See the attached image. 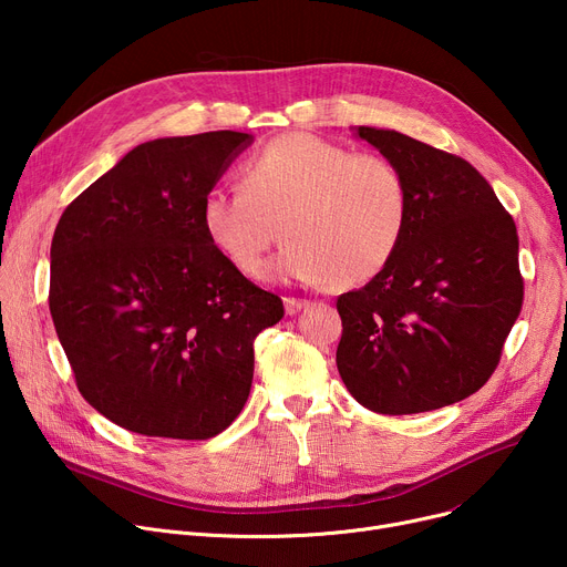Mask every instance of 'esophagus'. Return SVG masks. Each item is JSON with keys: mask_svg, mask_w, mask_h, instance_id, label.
Here are the masks:
<instances>
[{"mask_svg": "<svg viewBox=\"0 0 567 567\" xmlns=\"http://www.w3.org/2000/svg\"><path fill=\"white\" fill-rule=\"evenodd\" d=\"M306 308H310V301H308V299H296V296H287V299H285V310H287V315H296V312H301V310H306Z\"/></svg>", "mask_w": 567, "mask_h": 567, "instance_id": "34e87169", "label": "esophagus"}]
</instances>
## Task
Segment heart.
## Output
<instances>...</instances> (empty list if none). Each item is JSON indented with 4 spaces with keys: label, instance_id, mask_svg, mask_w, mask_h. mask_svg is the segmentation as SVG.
I'll return each instance as SVG.
<instances>
[{
    "label": "heart",
    "instance_id": "b5f03b06",
    "mask_svg": "<svg viewBox=\"0 0 567 567\" xmlns=\"http://www.w3.org/2000/svg\"><path fill=\"white\" fill-rule=\"evenodd\" d=\"M411 216L404 172L312 133H285L241 167V188H212L199 223L214 250L257 278L278 225L287 238L271 274L355 287L395 257Z\"/></svg>",
    "mask_w": 567,
    "mask_h": 567
}]
</instances>
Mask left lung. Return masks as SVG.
Listing matches in <instances>:
<instances>
[{"label":"left lung","instance_id":"1","mask_svg":"<svg viewBox=\"0 0 567 567\" xmlns=\"http://www.w3.org/2000/svg\"><path fill=\"white\" fill-rule=\"evenodd\" d=\"M406 176L402 244L365 287L338 296V370L365 409L404 415L481 391L524 303L519 236L485 176L464 158L359 126Z\"/></svg>","mask_w":567,"mask_h":567}]
</instances>
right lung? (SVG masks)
I'll list each match as a JSON object with an SVG mask.
<instances>
[{
  "mask_svg": "<svg viewBox=\"0 0 567 567\" xmlns=\"http://www.w3.org/2000/svg\"><path fill=\"white\" fill-rule=\"evenodd\" d=\"M250 142L236 131L144 142L56 223V338L82 398L128 432L227 430L250 395L255 338L285 317L280 296L236 271L199 223L202 197Z\"/></svg>",
  "mask_w": 567,
  "mask_h": 567,
  "instance_id": "1",
  "label": "right lung"
}]
</instances>
